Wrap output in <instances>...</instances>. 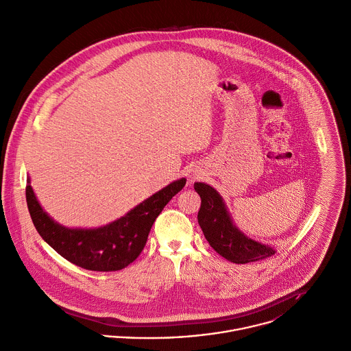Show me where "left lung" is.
<instances>
[{
  "mask_svg": "<svg viewBox=\"0 0 351 351\" xmlns=\"http://www.w3.org/2000/svg\"><path fill=\"white\" fill-rule=\"evenodd\" d=\"M202 199L197 222L208 244L233 263H248L271 256L276 248L245 236L233 222L222 196L208 184L195 182Z\"/></svg>",
  "mask_w": 351,
  "mask_h": 351,
  "instance_id": "left-lung-1",
  "label": "left lung"
}]
</instances>
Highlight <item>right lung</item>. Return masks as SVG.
Segmentation results:
<instances>
[{"label":"right lung","mask_w":351,"mask_h":351,"mask_svg":"<svg viewBox=\"0 0 351 351\" xmlns=\"http://www.w3.org/2000/svg\"><path fill=\"white\" fill-rule=\"evenodd\" d=\"M185 182V178L176 180L123 217L89 229L67 228L56 222L40 204L30 177H27L26 200L37 232L56 252L84 269L114 271L126 267L141 254L156 217Z\"/></svg>","instance_id":"obj_1"}]
</instances>
